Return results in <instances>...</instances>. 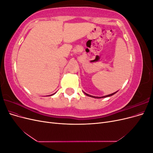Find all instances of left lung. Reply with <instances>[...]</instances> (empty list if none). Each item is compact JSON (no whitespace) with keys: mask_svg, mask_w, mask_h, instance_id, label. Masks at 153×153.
Masks as SVG:
<instances>
[{"mask_svg":"<svg viewBox=\"0 0 153 153\" xmlns=\"http://www.w3.org/2000/svg\"><path fill=\"white\" fill-rule=\"evenodd\" d=\"M117 92H114V93H112V94H108V95H106V96H102V97H100V98H98V97H95V96H91V95H89V94H87V93H85L87 96H90V97H92V98H106V97H108V96H112V95H114V94H115Z\"/></svg>","mask_w":153,"mask_h":153,"instance_id":"obj_1","label":"left lung"}]
</instances>
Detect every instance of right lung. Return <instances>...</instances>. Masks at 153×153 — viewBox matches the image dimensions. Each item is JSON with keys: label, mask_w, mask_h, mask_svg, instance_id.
Returning <instances> with one entry per match:
<instances>
[{"label": "right lung", "mask_w": 153, "mask_h": 153, "mask_svg": "<svg viewBox=\"0 0 153 153\" xmlns=\"http://www.w3.org/2000/svg\"><path fill=\"white\" fill-rule=\"evenodd\" d=\"M52 95H53V94H52Z\"/></svg>", "instance_id": "obj_1"}]
</instances>
